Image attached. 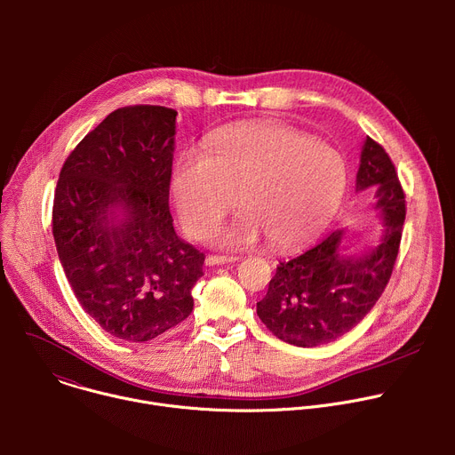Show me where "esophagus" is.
<instances>
[{
  "instance_id": "obj_1",
  "label": "esophagus",
  "mask_w": 455,
  "mask_h": 455,
  "mask_svg": "<svg viewBox=\"0 0 455 455\" xmlns=\"http://www.w3.org/2000/svg\"><path fill=\"white\" fill-rule=\"evenodd\" d=\"M239 261V257H227V255H207L205 265L207 267H220V265H230Z\"/></svg>"
}]
</instances>
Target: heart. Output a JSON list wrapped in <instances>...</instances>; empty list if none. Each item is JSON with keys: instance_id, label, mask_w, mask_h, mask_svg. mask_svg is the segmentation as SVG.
Returning <instances> with one entry per match:
<instances>
[{"instance_id": "b5f03b06", "label": "heart", "mask_w": 455, "mask_h": 455, "mask_svg": "<svg viewBox=\"0 0 455 455\" xmlns=\"http://www.w3.org/2000/svg\"><path fill=\"white\" fill-rule=\"evenodd\" d=\"M346 188L337 149L272 122L220 129L205 153L185 149L169 176L172 207L192 235L214 228L239 200L244 211L214 235L228 248L253 246L263 234L279 251L300 248L328 228Z\"/></svg>"}]
</instances>
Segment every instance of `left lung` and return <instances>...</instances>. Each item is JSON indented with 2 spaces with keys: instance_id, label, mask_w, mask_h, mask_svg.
I'll return each instance as SVG.
<instances>
[{
  "instance_id": "1",
  "label": "left lung",
  "mask_w": 455,
  "mask_h": 455,
  "mask_svg": "<svg viewBox=\"0 0 455 455\" xmlns=\"http://www.w3.org/2000/svg\"><path fill=\"white\" fill-rule=\"evenodd\" d=\"M374 194L379 234L362 253H349L347 230L331 232L304 253L277 267L257 315L281 340L297 347L330 344L372 309L398 257L405 194L385 149L365 139L356 172V192Z\"/></svg>"
}]
</instances>
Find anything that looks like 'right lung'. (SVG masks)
Wrapping results in <instances>:
<instances>
[{"label": "right lung", "instance_id": "1", "mask_svg": "<svg viewBox=\"0 0 455 455\" xmlns=\"http://www.w3.org/2000/svg\"><path fill=\"white\" fill-rule=\"evenodd\" d=\"M176 111L109 113L64 162L52 228L83 309L111 337L148 342L185 320L205 255L169 212Z\"/></svg>", "mask_w": 455, "mask_h": 455}]
</instances>
